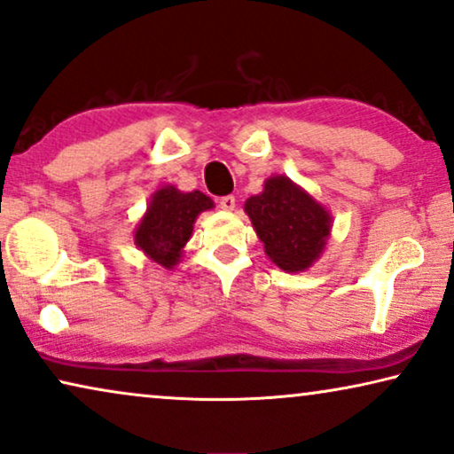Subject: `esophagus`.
<instances>
[{
    "label": "esophagus",
    "instance_id": "obj_1",
    "mask_svg": "<svg viewBox=\"0 0 454 454\" xmlns=\"http://www.w3.org/2000/svg\"><path fill=\"white\" fill-rule=\"evenodd\" d=\"M218 206H220L222 209H226V212H232V209L236 207V197H234V195H224V197H220V200H218Z\"/></svg>",
    "mask_w": 454,
    "mask_h": 454
}]
</instances>
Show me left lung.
Wrapping results in <instances>:
<instances>
[{
	"label": "left lung",
	"instance_id": "left-lung-1",
	"mask_svg": "<svg viewBox=\"0 0 454 454\" xmlns=\"http://www.w3.org/2000/svg\"><path fill=\"white\" fill-rule=\"evenodd\" d=\"M265 253L284 271H302L318 259L329 236L327 209L290 178L271 176L261 195L245 203Z\"/></svg>",
	"mask_w": 454,
	"mask_h": 454
}]
</instances>
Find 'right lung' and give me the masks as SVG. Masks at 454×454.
I'll return each mask as SVG.
<instances>
[{
    "mask_svg": "<svg viewBox=\"0 0 454 454\" xmlns=\"http://www.w3.org/2000/svg\"><path fill=\"white\" fill-rule=\"evenodd\" d=\"M209 207H214V201L201 191L181 193L175 187L160 189L152 197L148 214L139 222L136 245L158 265H176L193 232L195 218Z\"/></svg>",
    "mask_w": 454,
    "mask_h": 454,
    "instance_id": "obj_1",
    "label": "right lung"
}]
</instances>
